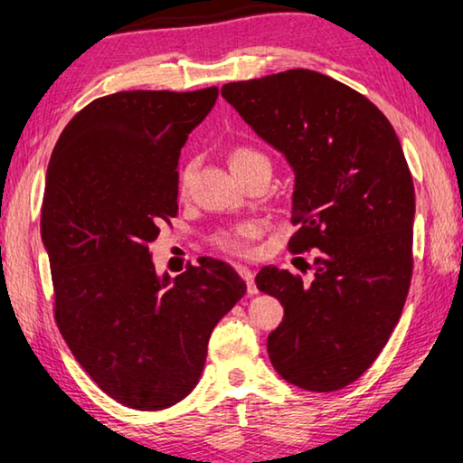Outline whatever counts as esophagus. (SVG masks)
Instances as JSON below:
<instances>
[{
    "label": "esophagus",
    "instance_id": "esophagus-1",
    "mask_svg": "<svg viewBox=\"0 0 463 463\" xmlns=\"http://www.w3.org/2000/svg\"><path fill=\"white\" fill-rule=\"evenodd\" d=\"M236 271H238L240 276H242V279L246 281V290H248V294H257L259 290H257V284H254V273H252L250 269H248V267H244V265H238Z\"/></svg>",
    "mask_w": 463,
    "mask_h": 463
}]
</instances>
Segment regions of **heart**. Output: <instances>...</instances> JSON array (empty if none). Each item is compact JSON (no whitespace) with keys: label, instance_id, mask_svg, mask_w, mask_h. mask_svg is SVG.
Instances as JSON below:
<instances>
[{"label":"heart","instance_id":"b5f03b06","mask_svg":"<svg viewBox=\"0 0 463 463\" xmlns=\"http://www.w3.org/2000/svg\"><path fill=\"white\" fill-rule=\"evenodd\" d=\"M254 158H265V156H263V154L250 150V148H236L230 156V165H232V169H236V166H242L246 163H250V160H254ZM192 173H194V165H187L185 169L182 171V175H179V187H182V190H185L187 184H190ZM254 233H257V227H254L252 223L230 227V230L217 232L215 236H213V244L221 248V250L242 254V252H246L248 240H250Z\"/></svg>","mask_w":463,"mask_h":463}]
</instances>
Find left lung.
Returning <instances> with one entry per match:
<instances>
[{
    "mask_svg": "<svg viewBox=\"0 0 463 463\" xmlns=\"http://www.w3.org/2000/svg\"><path fill=\"white\" fill-rule=\"evenodd\" d=\"M221 96L294 171L292 252L315 250L313 279L263 267L260 292L284 319L267 338L290 384L332 392L388 343L411 281L415 194L388 118L336 79L292 69L227 83Z\"/></svg>",
    "mask_w": 463,
    "mask_h": 463,
    "instance_id": "1",
    "label": "left lung"
}]
</instances>
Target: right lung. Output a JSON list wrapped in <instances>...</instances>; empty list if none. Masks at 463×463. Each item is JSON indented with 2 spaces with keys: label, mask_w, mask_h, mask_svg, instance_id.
Segmentation results:
<instances>
[{
  "label": "right lung",
  "mask_w": 463,
  "mask_h": 463,
  "mask_svg": "<svg viewBox=\"0 0 463 463\" xmlns=\"http://www.w3.org/2000/svg\"><path fill=\"white\" fill-rule=\"evenodd\" d=\"M198 91H118L87 104L52 152L42 206L56 324L120 405L158 411L198 384L213 327L244 279L203 257L158 276L150 244L177 215L179 152L217 102Z\"/></svg>",
  "instance_id": "right-lung-1"
}]
</instances>
